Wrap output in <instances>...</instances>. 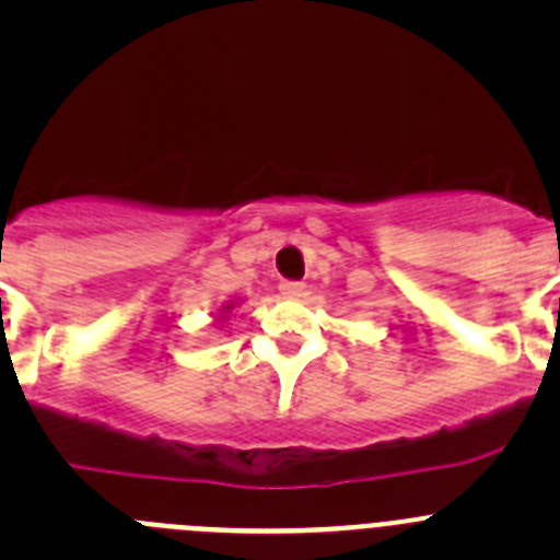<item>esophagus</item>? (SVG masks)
<instances>
[{
    "mask_svg": "<svg viewBox=\"0 0 560 560\" xmlns=\"http://www.w3.org/2000/svg\"><path fill=\"white\" fill-rule=\"evenodd\" d=\"M279 290H281V295H287V298L306 295V284H303V281H281Z\"/></svg>",
    "mask_w": 560,
    "mask_h": 560,
    "instance_id": "34e87169",
    "label": "esophagus"
}]
</instances>
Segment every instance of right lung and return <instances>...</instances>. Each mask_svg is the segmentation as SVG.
<instances>
[{"instance_id":"add662e5","label":"right lung","mask_w":560,"mask_h":560,"mask_svg":"<svg viewBox=\"0 0 560 560\" xmlns=\"http://www.w3.org/2000/svg\"><path fill=\"white\" fill-rule=\"evenodd\" d=\"M230 308H233V303H228V306H224V312H230Z\"/></svg>"}]
</instances>
